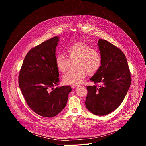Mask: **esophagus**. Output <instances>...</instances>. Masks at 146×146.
I'll return each instance as SVG.
<instances>
[{"label":"esophagus","instance_id":"obj_1","mask_svg":"<svg viewBox=\"0 0 146 146\" xmlns=\"http://www.w3.org/2000/svg\"><path fill=\"white\" fill-rule=\"evenodd\" d=\"M77 86V85H73V86H72L71 87H72V88H74L75 87H76Z\"/></svg>","mask_w":146,"mask_h":146}]
</instances>
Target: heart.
I'll return each instance as SVG.
<instances>
[{
  "label": "heart",
  "mask_w": 146,
  "mask_h": 146,
  "mask_svg": "<svg viewBox=\"0 0 146 146\" xmlns=\"http://www.w3.org/2000/svg\"><path fill=\"white\" fill-rule=\"evenodd\" d=\"M66 56L59 53L56 56V65L62 73H65L71 60H77V66L79 70L76 72H69L63 77V81L67 85H77L84 80L88 72L93 74L100 68L102 58L98 50L91 48L87 44L82 42L76 43L67 49Z\"/></svg>",
  "instance_id": "heart-1"
}]
</instances>
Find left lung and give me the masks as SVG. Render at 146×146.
<instances>
[{"label": "left lung", "instance_id": "1", "mask_svg": "<svg viewBox=\"0 0 146 146\" xmlns=\"http://www.w3.org/2000/svg\"><path fill=\"white\" fill-rule=\"evenodd\" d=\"M102 58L100 68L90 78L95 86H87L86 106L92 114L105 115L121 105L131 84V72L123 52L109 41L99 39ZM102 85L99 86L97 83Z\"/></svg>", "mask_w": 146, "mask_h": 146}]
</instances>
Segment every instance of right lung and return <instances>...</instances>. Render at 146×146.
I'll list each match as a JSON object with an SVG mask.
<instances>
[{
  "mask_svg": "<svg viewBox=\"0 0 146 146\" xmlns=\"http://www.w3.org/2000/svg\"><path fill=\"white\" fill-rule=\"evenodd\" d=\"M58 37H52L33 47L23 62L18 84L28 106L44 117L56 116L66 105L69 86L56 87L59 81L55 49Z\"/></svg>",
  "mask_w": 146,
  "mask_h": 146,
  "instance_id": "obj_1",
  "label": "right lung"
}]
</instances>
